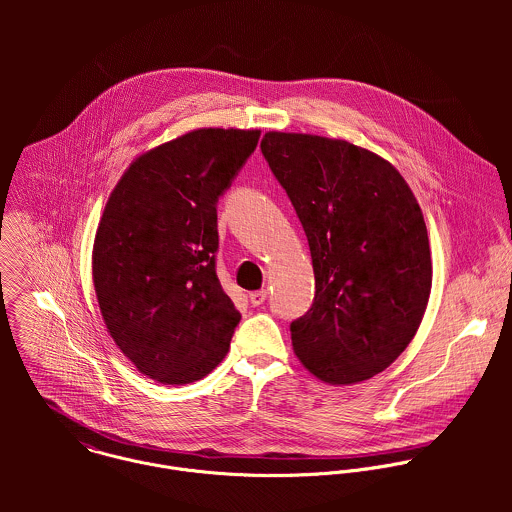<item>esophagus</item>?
<instances>
[{
	"label": "esophagus",
	"mask_w": 512,
	"mask_h": 512,
	"mask_svg": "<svg viewBox=\"0 0 512 512\" xmlns=\"http://www.w3.org/2000/svg\"><path fill=\"white\" fill-rule=\"evenodd\" d=\"M266 297H268V292L266 290H258V292H252L250 293V303L252 305H262L264 301H266Z\"/></svg>",
	"instance_id": "esophagus-1"
}]
</instances>
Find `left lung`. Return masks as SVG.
<instances>
[{
    "label": "left lung",
    "mask_w": 512,
    "mask_h": 512,
    "mask_svg": "<svg viewBox=\"0 0 512 512\" xmlns=\"http://www.w3.org/2000/svg\"><path fill=\"white\" fill-rule=\"evenodd\" d=\"M262 155L309 242L311 307L293 351L331 384L366 380L414 339L432 290L428 228L402 175L343 140L268 132Z\"/></svg>",
    "instance_id": "8db88e82"
}]
</instances>
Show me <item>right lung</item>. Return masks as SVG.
I'll use <instances>...</instances> for the list:
<instances>
[{
  "label": "right lung",
  "instance_id": "obj_1",
  "mask_svg": "<svg viewBox=\"0 0 512 512\" xmlns=\"http://www.w3.org/2000/svg\"><path fill=\"white\" fill-rule=\"evenodd\" d=\"M258 130H195L138 157L100 220L92 276L106 327L140 372L189 384L224 359L240 313L217 276V203Z\"/></svg>",
  "mask_w": 512,
  "mask_h": 512
}]
</instances>
